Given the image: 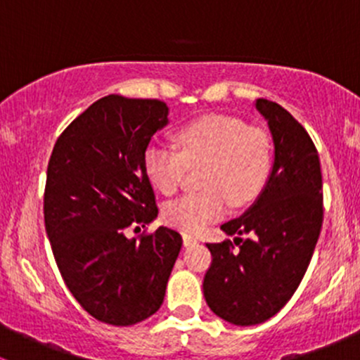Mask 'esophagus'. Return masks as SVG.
<instances>
[{"instance_id": "1", "label": "esophagus", "mask_w": 360, "mask_h": 360, "mask_svg": "<svg viewBox=\"0 0 360 360\" xmlns=\"http://www.w3.org/2000/svg\"><path fill=\"white\" fill-rule=\"evenodd\" d=\"M197 238H195L193 237V235H188V233H183V244L184 245H186V248H188V245H193V244H197Z\"/></svg>"}]
</instances>
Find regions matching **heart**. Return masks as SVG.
<instances>
[{
    "instance_id": "heart-1",
    "label": "heart",
    "mask_w": 360,
    "mask_h": 360,
    "mask_svg": "<svg viewBox=\"0 0 360 360\" xmlns=\"http://www.w3.org/2000/svg\"><path fill=\"white\" fill-rule=\"evenodd\" d=\"M179 151L151 143L143 157L148 181L163 195L179 190L188 167H200L203 190L163 207V221L184 233H200L230 203L249 205L263 191L274 163L271 141L263 129L240 118L207 115L176 132Z\"/></svg>"
}]
</instances>
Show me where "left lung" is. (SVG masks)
<instances>
[{
  "label": "left lung",
  "instance_id": "obj_1",
  "mask_svg": "<svg viewBox=\"0 0 360 360\" xmlns=\"http://www.w3.org/2000/svg\"><path fill=\"white\" fill-rule=\"evenodd\" d=\"M274 139V167L256 202L221 226L231 240L207 244L203 278L210 310L235 326L274 317L300 285L322 228V174L314 141L281 104L256 101ZM249 234V239H240Z\"/></svg>",
  "mask_w": 360,
  "mask_h": 360
}]
</instances>
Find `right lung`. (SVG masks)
<instances>
[{
	"label": "right lung",
	"mask_w": 360,
	"mask_h": 360,
	"mask_svg": "<svg viewBox=\"0 0 360 360\" xmlns=\"http://www.w3.org/2000/svg\"><path fill=\"white\" fill-rule=\"evenodd\" d=\"M167 116L162 101L103 97L60 134L46 169L43 212L57 266L83 310L111 326L162 307L183 245L167 226L125 237L158 216L143 157Z\"/></svg>",
	"instance_id": "1"
}]
</instances>
